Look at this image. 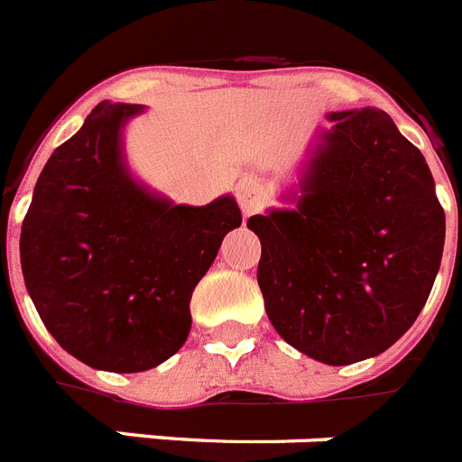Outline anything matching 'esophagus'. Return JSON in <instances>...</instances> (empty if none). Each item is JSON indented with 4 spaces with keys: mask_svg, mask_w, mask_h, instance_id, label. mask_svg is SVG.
<instances>
[{
    "mask_svg": "<svg viewBox=\"0 0 462 462\" xmlns=\"http://www.w3.org/2000/svg\"><path fill=\"white\" fill-rule=\"evenodd\" d=\"M237 201L242 206L244 216H251V213H256L261 208V204H263V194H261L256 182L246 180V182H239Z\"/></svg>",
    "mask_w": 462,
    "mask_h": 462,
    "instance_id": "34e87169",
    "label": "esophagus"
}]
</instances>
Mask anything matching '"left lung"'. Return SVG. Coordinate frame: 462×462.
Masks as SVG:
<instances>
[{
	"mask_svg": "<svg viewBox=\"0 0 462 462\" xmlns=\"http://www.w3.org/2000/svg\"><path fill=\"white\" fill-rule=\"evenodd\" d=\"M296 208L251 216L258 287L287 344L328 365L382 354L432 291L446 218L425 156L389 114L328 116Z\"/></svg>",
	"mask_w": 462,
	"mask_h": 462,
	"instance_id": "8db88e82",
	"label": "left lung"
}]
</instances>
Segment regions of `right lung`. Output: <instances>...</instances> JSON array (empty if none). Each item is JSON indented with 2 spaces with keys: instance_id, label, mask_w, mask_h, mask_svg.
I'll use <instances>...</instances> for the list:
<instances>
[{
  "instance_id": "right-lung-1",
  "label": "right lung",
  "mask_w": 462,
  "mask_h": 462,
  "mask_svg": "<svg viewBox=\"0 0 462 462\" xmlns=\"http://www.w3.org/2000/svg\"><path fill=\"white\" fill-rule=\"evenodd\" d=\"M137 114V104L92 108L49 156L21 227V268L44 328L108 373H142L178 354L194 287L242 225L232 197L172 206L134 182L121 130Z\"/></svg>"
}]
</instances>
